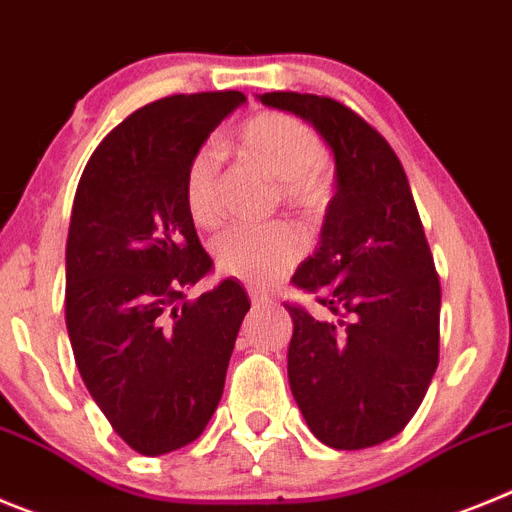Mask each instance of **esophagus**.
I'll return each mask as SVG.
<instances>
[{"label": "esophagus", "mask_w": 512, "mask_h": 512, "mask_svg": "<svg viewBox=\"0 0 512 512\" xmlns=\"http://www.w3.org/2000/svg\"><path fill=\"white\" fill-rule=\"evenodd\" d=\"M250 301H252V308H260V306H267V303H270V296H267V293H260V290L250 288Z\"/></svg>", "instance_id": "1"}]
</instances>
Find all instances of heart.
Listing matches in <instances>:
<instances>
[{"label": "heart", "mask_w": 512, "mask_h": 512, "mask_svg": "<svg viewBox=\"0 0 512 512\" xmlns=\"http://www.w3.org/2000/svg\"><path fill=\"white\" fill-rule=\"evenodd\" d=\"M237 153L278 178L280 199L303 214H321L331 199L326 145L303 119L285 112H262L247 119L234 137ZM222 158L211 147L191 155L183 176L188 216L201 229L222 224ZM301 237L288 224L232 229L214 242L216 270L252 288H267L290 273L301 257Z\"/></svg>", "instance_id": "1"}]
</instances>
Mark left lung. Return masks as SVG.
<instances>
[{
  "instance_id": "8db88e82",
  "label": "left lung",
  "mask_w": 512,
  "mask_h": 512,
  "mask_svg": "<svg viewBox=\"0 0 512 512\" xmlns=\"http://www.w3.org/2000/svg\"><path fill=\"white\" fill-rule=\"evenodd\" d=\"M262 104L321 132L336 158V193L321 245L290 283L336 316L298 303L288 380L308 428L331 449H367L411 421L439 365L441 283L398 155L342 101L270 91Z\"/></svg>"
}]
</instances>
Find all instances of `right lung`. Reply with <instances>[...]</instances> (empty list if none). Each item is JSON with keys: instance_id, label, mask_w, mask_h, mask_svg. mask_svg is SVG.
<instances>
[{"instance_id": "obj_1", "label": "right lung", "mask_w": 512, "mask_h": 512, "mask_svg": "<svg viewBox=\"0 0 512 512\" xmlns=\"http://www.w3.org/2000/svg\"><path fill=\"white\" fill-rule=\"evenodd\" d=\"M242 101V91H206L137 109L96 147L73 199V357L101 413L145 457L204 434L250 311L234 278L186 298L211 270L183 199L186 165Z\"/></svg>"}]
</instances>
